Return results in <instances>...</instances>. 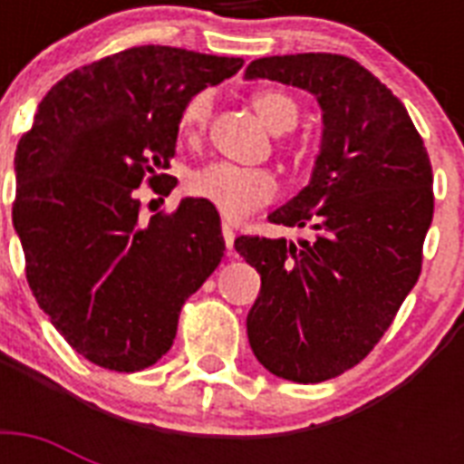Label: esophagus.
I'll return each mask as SVG.
<instances>
[{
	"instance_id": "obj_1",
	"label": "esophagus",
	"mask_w": 464,
	"mask_h": 464,
	"mask_svg": "<svg viewBox=\"0 0 464 464\" xmlns=\"http://www.w3.org/2000/svg\"><path fill=\"white\" fill-rule=\"evenodd\" d=\"M221 233H224V243H226V253L233 255V240H236V233H233V228L228 224H224V228H221Z\"/></svg>"
}]
</instances>
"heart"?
I'll list each match as a JSON object with an SVG mask.
<instances>
[{
    "instance_id": "obj_1",
    "label": "heart",
    "mask_w": 464,
    "mask_h": 464,
    "mask_svg": "<svg viewBox=\"0 0 464 464\" xmlns=\"http://www.w3.org/2000/svg\"><path fill=\"white\" fill-rule=\"evenodd\" d=\"M211 105H214L211 91H199L188 98V103L180 111L182 137L197 141L207 132ZM253 108L265 120V125L275 132L291 130L298 120V103L282 91L255 93ZM188 188L197 199L214 204L221 217L238 221L262 204L272 202L279 192V180L269 168H247L228 160H217L192 173Z\"/></svg>"
}]
</instances>
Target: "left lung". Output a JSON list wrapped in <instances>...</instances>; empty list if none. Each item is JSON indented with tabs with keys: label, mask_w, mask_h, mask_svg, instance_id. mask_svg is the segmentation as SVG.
<instances>
[{
	"label": "left lung",
	"mask_w": 464,
	"mask_h": 464,
	"mask_svg": "<svg viewBox=\"0 0 464 464\" xmlns=\"http://www.w3.org/2000/svg\"><path fill=\"white\" fill-rule=\"evenodd\" d=\"M246 76L310 91L324 125L308 188L269 214L313 238H236L262 279L247 339L269 373L330 381L373 352L421 275L431 160L402 101L352 57H262Z\"/></svg>",
	"instance_id": "1"
}]
</instances>
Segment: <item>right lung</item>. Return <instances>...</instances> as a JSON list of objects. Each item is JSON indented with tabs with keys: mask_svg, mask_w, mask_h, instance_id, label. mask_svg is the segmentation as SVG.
Returning a JSON list of instances; mask_svg holds the SVG:
<instances>
[{
	"mask_svg": "<svg viewBox=\"0 0 464 464\" xmlns=\"http://www.w3.org/2000/svg\"><path fill=\"white\" fill-rule=\"evenodd\" d=\"M240 57L140 45L69 72L16 147L14 228L25 279L67 344L108 371H144L173 346L182 304L224 257L214 204L185 197L141 218L137 188H175L188 98Z\"/></svg>",
	"mask_w": 464,
	"mask_h": 464,
	"instance_id": "obj_1",
	"label": "right lung"
}]
</instances>
